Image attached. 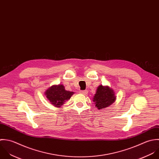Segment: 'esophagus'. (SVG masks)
Instances as JSON below:
<instances>
[{"mask_svg": "<svg viewBox=\"0 0 159 159\" xmlns=\"http://www.w3.org/2000/svg\"><path fill=\"white\" fill-rule=\"evenodd\" d=\"M80 93H81V94L85 95V94H87L88 93V91H86V90H84V91H80Z\"/></svg>", "mask_w": 159, "mask_h": 159, "instance_id": "34e87169", "label": "esophagus"}]
</instances>
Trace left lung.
<instances>
[{"instance_id":"1","label":"left lung","mask_w":159,"mask_h":159,"mask_svg":"<svg viewBox=\"0 0 159 159\" xmlns=\"http://www.w3.org/2000/svg\"><path fill=\"white\" fill-rule=\"evenodd\" d=\"M116 98L115 91L112 88L108 86L99 85L93 101L98 109H102L111 106L116 101Z\"/></svg>"}]
</instances>
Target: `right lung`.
<instances>
[{
  "instance_id": "right-lung-1",
  "label": "right lung",
  "mask_w": 159,
  "mask_h": 159,
  "mask_svg": "<svg viewBox=\"0 0 159 159\" xmlns=\"http://www.w3.org/2000/svg\"><path fill=\"white\" fill-rule=\"evenodd\" d=\"M74 92L65 90L63 84L52 85L44 93L48 101L56 107H61L65 101L71 98Z\"/></svg>"
}]
</instances>
